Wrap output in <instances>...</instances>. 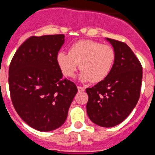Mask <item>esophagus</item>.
Instances as JSON below:
<instances>
[{
  "mask_svg": "<svg viewBox=\"0 0 155 155\" xmlns=\"http://www.w3.org/2000/svg\"><path fill=\"white\" fill-rule=\"evenodd\" d=\"M78 91H84L85 90V88L84 87H81V86H77Z\"/></svg>",
  "mask_w": 155,
  "mask_h": 155,
  "instance_id": "obj_1",
  "label": "esophagus"
}]
</instances>
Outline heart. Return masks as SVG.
<instances>
[{"label":"heart","instance_id":"b5f03b06","mask_svg":"<svg viewBox=\"0 0 155 155\" xmlns=\"http://www.w3.org/2000/svg\"><path fill=\"white\" fill-rule=\"evenodd\" d=\"M115 60L111 46L89 39L79 40L70 46L68 54L59 52L57 63L63 74L73 77L79 67L82 82H99L109 75Z\"/></svg>","mask_w":155,"mask_h":155}]
</instances>
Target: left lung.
<instances>
[{
    "label": "left lung",
    "mask_w": 155,
    "mask_h": 155,
    "mask_svg": "<svg viewBox=\"0 0 155 155\" xmlns=\"http://www.w3.org/2000/svg\"><path fill=\"white\" fill-rule=\"evenodd\" d=\"M115 52L109 75L92 88H87L89 119L96 125L113 127L130 115L139 99L142 67L126 43L107 38Z\"/></svg>",
    "instance_id": "8db88e82"
}]
</instances>
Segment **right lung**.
Wrapping results in <instances>:
<instances>
[{
	"mask_svg": "<svg viewBox=\"0 0 155 155\" xmlns=\"http://www.w3.org/2000/svg\"><path fill=\"white\" fill-rule=\"evenodd\" d=\"M64 35L31 36L13 55L9 67L10 97L19 116L41 132L64 124L77 87L63 74L57 55Z\"/></svg>",
	"mask_w": 155,
	"mask_h": 155,
	"instance_id": "right-lung-1",
	"label": "right lung"
}]
</instances>
